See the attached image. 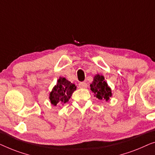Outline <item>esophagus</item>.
I'll return each instance as SVG.
<instances>
[{"instance_id": "esophagus-1", "label": "esophagus", "mask_w": 155, "mask_h": 155, "mask_svg": "<svg viewBox=\"0 0 155 155\" xmlns=\"http://www.w3.org/2000/svg\"><path fill=\"white\" fill-rule=\"evenodd\" d=\"M78 86H79L80 88H86L87 87H88V84H87V83L86 82H81L79 83V84H78Z\"/></svg>"}]
</instances>
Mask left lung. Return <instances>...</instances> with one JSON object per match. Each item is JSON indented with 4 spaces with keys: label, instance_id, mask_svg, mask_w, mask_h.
I'll return each mask as SVG.
<instances>
[{
    "label": "left lung",
    "instance_id": "obj_1",
    "mask_svg": "<svg viewBox=\"0 0 155 155\" xmlns=\"http://www.w3.org/2000/svg\"><path fill=\"white\" fill-rule=\"evenodd\" d=\"M91 90L95 93V96L99 100L108 101L112 96V90L104 81L103 76L96 74L93 78V81L90 85Z\"/></svg>",
    "mask_w": 155,
    "mask_h": 155
}]
</instances>
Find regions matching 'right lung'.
Returning <instances> with one entry per match:
<instances>
[{
    "label": "right lung",
    "mask_w": 155,
    "mask_h": 155,
    "mask_svg": "<svg viewBox=\"0 0 155 155\" xmlns=\"http://www.w3.org/2000/svg\"><path fill=\"white\" fill-rule=\"evenodd\" d=\"M77 86L64 77H60L57 84L50 93V100L54 106L64 104L69 101Z\"/></svg>",
    "instance_id": "add662e5"
}]
</instances>
